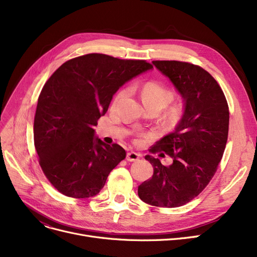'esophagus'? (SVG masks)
Here are the masks:
<instances>
[{
  "instance_id": "obj_1",
  "label": "esophagus",
  "mask_w": 257,
  "mask_h": 257,
  "mask_svg": "<svg viewBox=\"0 0 257 257\" xmlns=\"http://www.w3.org/2000/svg\"><path fill=\"white\" fill-rule=\"evenodd\" d=\"M140 157H141V154H140V153L130 151V152H128V153H127L126 159H127L128 161H136V160H138Z\"/></svg>"
}]
</instances>
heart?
Here are the masks:
<instances>
[{
	"label": "heart",
	"mask_w": 257,
	"mask_h": 257,
	"mask_svg": "<svg viewBox=\"0 0 257 257\" xmlns=\"http://www.w3.org/2000/svg\"><path fill=\"white\" fill-rule=\"evenodd\" d=\"M127 89L119 90L114 98L113 106L117 105L120 100H123L127 96ZM141 94L146 106H158L160 108L166 107L175 98L174 90L166 86L164 83L159 82V81H148L143 85ZM167 113L172 121H178L184 113V106L181 103L172 104L168 108Z\"/></svg>",
	"instance_id": "1"
}]
</instances>
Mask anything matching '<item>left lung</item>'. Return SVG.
<instances>
[{"mask_svg":"<svg viewBox=\"0 0 257 257\" xmlns=\"http://www.w3.org/2000/svg\"><path fill=\"white\" fill-rule=\"evenodd\" d=\"M153 64L181 93L185 109L175 131L151 149L154 154L165 152L173 163L164 166L147 155L154 172L138 193L150 205L179 207L203 191L217 172L228 139L229 108L219 83L201 66L178 60Z\"/></svg>","mask_w":257,"mask_h":257,"instance_id":"8db88e82","label":"left lung"}]
</instances>
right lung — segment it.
<instances>
[{
	"mask_svg": "<svg viewBox=\"0 0 257 257\" xmlns=\"http://www.w3.org/2000/svg\"><path fill=\"white\" fill-rule=\"evenodd\" d=\"M153 65L99 53L67 60L52 74L38 97L34 145L45 176L64 196L86 199L102 190L126 157L117 144L94 139L93 126L113 94Z\"/></svg>",
	"mask_w": 257,
	"mask_h": 257,
	"instance_id": "1",
	"label": "right lung"
}]
</instances>
